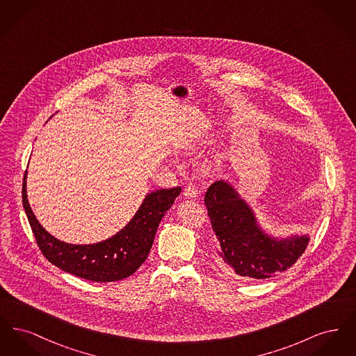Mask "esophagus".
I'll use <instances>...</instances> for the list:
<instances>
[{"label":"esophagus","instance_id":"34e87169","mask_svg":"<svg viewBox=\"0 0 356 356\" xmlns=\"http://www.w3.org/2000/svg\"><path fill=\"white\" fill-rule=\"evenodd\" d=\"M183 195H184L186 199H196V197H197V188L195 186H192V184H189V186H186V188H184Z\"/></svg>","mask_w":356,"mask_h":356}]
</instances>
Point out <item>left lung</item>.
I'll list each match as a JSON object with an SVG mask.
<instances>
[{"mask_svg": "<svg viewBox=\"0 0 356 356\" xmlns=\"http://www.w3.org/2000/svg\"><path fill=\"white\" fill-rule=\"evenodd\" d=\"M204 202L216 234L219 263L225 270L268 279L288 270L307 248V234H270L260 224L252 205L227 180L209 186Z\"/></svg>", "mask_w": 356, "mask_h": 356, "instance_id": "obj_1", "label": "left lung"}]
</instances>
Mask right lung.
<instances>
[{"label": "right lung", "instance_id": "1", "mask_svg": "<svg viewBox=\"0 0 356 356\" xmlns=\"http://www.w3.org/2000/svg\"><path fill=\"white\" fill-rule=\"evenodd\" d=\"M26 176L28 170L22 183V204L41 252L60 270L97 283L121 280L137 271L152 248L160 221L181 192L180 186L153 191L113 236L93 244H70L51 235L37 220L28 202Z\"/></svg>", "mask_w": 356, "mask_h": 356}]
</instances>
